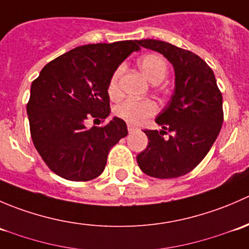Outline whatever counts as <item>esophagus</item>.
I'll return each instance as SVG.
<instances>
[{"instance_id": "1", "label": "esophagus", "mask_w": 249, "mask_h": 249, "mask_svg": "<svg viewBox=\"0 0 249 249\" xmlns=\"http://www.w3.org/2000/svg\"><path fill=\"white\" fill-rule=\"evenodd\" d=\"M135 130H136V127H135L134 125H130V124L127 125V131H129L130 134H131V132H134Z\"/></svg>"}]
</instances>
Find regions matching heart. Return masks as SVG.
Wrapping results in <instances>:
<instances>
[{
	"instance_id": "heart-1",
	"label": "heart",
	"mask_w": 249,
	"mask_h": 249,
	"mask_svg": "<svg viewBox=\"0 0 249 249\" xmlns=\"http://www.w3.org/2000/svg\"><path fill=\"white\" fill-rule=\"evenodd\" d=\"M139 66L152 83H160L169 73V65L164 56L160 54H145L139 59ZM122 67H118L110 76L107 85V94L112 100H118L122 96L119 87V77ZM157 105L152 100L127 99L114 109V114L124 122L132 125L142 124L145 119L157 113Z\"/></svg>"
}]
</instances>
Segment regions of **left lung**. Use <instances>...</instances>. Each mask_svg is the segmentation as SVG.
Masks as SVG:
<instances>
[{
	"label": "left lung",
	"mask_w": 249,
	"mask_h": 249,
	"mask_svg": "<svg viewBox=\"0 0 249 249\" xmlns=\"http://www.w3.org/2000/svg\"><path fill=\"white\" fill-rule=\"evenodd\" d=\"M137 43L161 53L176 73L171 101L155 119L162 130H143L149 142L137 162L150 177H180L202 161L219 135L224 120L222 92L212 69L194 53L158 39Z\"/></svg>",
	"instance_id": "obj_1"
}]
</instances>
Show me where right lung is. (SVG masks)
<instances>
[{"label":"right lung","instance_id":"obj_1","mask_svg":"<svg viewBox=\"0 0 249 249\" xmlns=\"http://www.w3.org/2000/svg\"><path fill=\"white\" fill-rule=\"evenodd\" d=\"M137 41L87 44L60 55L32 82L27 102L30 132L37 152L53 172L87 182L104 172L110 148L127 135L123 119L85 127L110 112L107 85Z\"/></svg>","mask_w":249,"mask_h":249}]
</instances>
